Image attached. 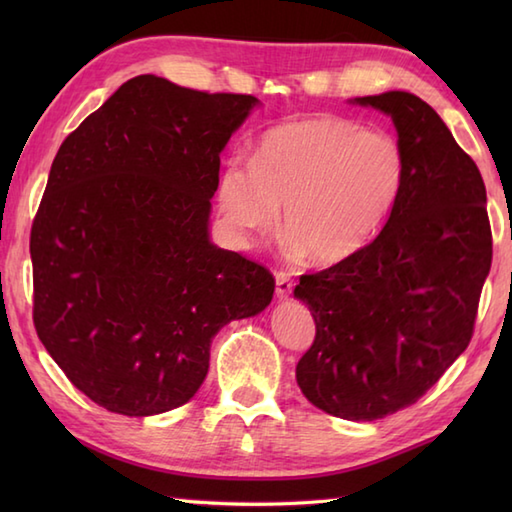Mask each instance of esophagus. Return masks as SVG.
<instances>
[{
  "instance_id": "1",
  "label": "esophagus",
  "mask_w": 512,
  "mask_h": 512,
  "mask_svg": "<svg viewBox=\"0 0 512 512\" xmlns=\"http://www.w3.org/2000/svg\"><path fill=\"white\" fill-rule=\"evenodd\" d=\"M292 292V281L288 273H277L275 275V295L277 299H288Z\"/></svg>"
}]
</instances>
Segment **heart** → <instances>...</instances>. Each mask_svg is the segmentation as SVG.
<instances>
[{
    "label": "heart",
    "mask_w": 512,
    "mask_h": 512,
    "mask_svg": "<svg viewBox=\"0 0 512 512\" xmlns=\"http://www.w3.org/2000/svg\"><path fill=\"white\" fill-rule=\"evenodd\" d=\"M407 187L400 140L343 116L268 129L253 162L231 158L217 180L220 213L239 242L253 244L279 222L290 250L336 266L383 235Z\"/></svg>",
    "instance_id": "1"
}]
</instances>
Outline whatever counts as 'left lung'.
Returning <instances> with one entry per match:
<instances>
[{"label": "left lung", "mask_w": 512, "mask_h": 512, "mask_svg": "<svg viewBox=\"0 0 512 512\" xmlns=\"http://www.w3.org/2000/svg\"><path fill=\"white\" fill-rule=\"evenodd\" d=\"M350 103L391 118L407 187L372 246L299 279L317 336L297 385L330 416L372 422L413 405L466 350L493 239L480 169L431 105L402 90Z\"/></svg>", "instance_id": "1"}]
</instances>
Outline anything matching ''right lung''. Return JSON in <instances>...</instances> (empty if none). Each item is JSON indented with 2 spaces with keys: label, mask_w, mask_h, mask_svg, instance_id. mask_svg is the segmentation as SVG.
Listing matches in <instances>:
<instances>
[{
  "label": "right lung",
  "mask_w": 512,
  "mask_h": 512,
  "mask_svg": "<svg viewBox=\"0 0 512 512\" xmlns=\"http://www.w3.org/2000/svg\"><path fill=\"white\" fill-rule=\"evenodd\" d=\"M259 105L140 74L54 156L30 233L35 328L107 411L189 402L213 336L273 299V275L209 233L220 154Z\"/></svg>",
  "instance_id": "1"
}]
</instances>
